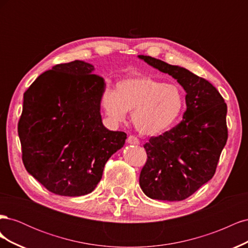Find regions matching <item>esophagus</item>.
Returning a JSON list of instances; mask_svg holds the SVG:
<instances>
[{
  "mask_svg": "<svg viewBox=\"0 0 248 248\" xmlns=\"http://www.w3.org/2000/svg\"><path fill=\"white\" fill-rule=\"evenodd\" d=\"M127 142H128V144H131V145H139L140 140L134 136H129L128 138H127Z\"/></svg>",
  "mask_w": 248,
  "mask_h": 248,
  "instance_id": "obj_1",
  "label": "esophagus"
}]
</instances>
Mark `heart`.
<instances>
[{"label": "heart", "mask_w": 248, "mask_h": 248, "mask_svg": "<svg viewBox=\"0 0 248 248\" xmlns=\"http://www.w3.org/2000/svg\"><path fill=\"white\" fill-rule=\"evenodd\" d=\"M101 101L106 114L115 122H122L127 110L132 111L134 127L146 136L170 129L185 106L181 88L148 76L122 78L117 82L116 91L104 90Z\"/></svg>", "instance_id": "obj_1"}]
</instances>
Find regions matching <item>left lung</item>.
<instances>
[{"instance_id":"left-lung-1","label":"left lung","mask_w":248,"mask_h":248,"mask_svg":"<svg viewBox=\"0 0 248 248\" xmlns=\"http://www.w3.org/2000/svg\"><path fill=\"white\" fill-rule=\"evenodd\" d=\"M139 58L177 79L186 92L182 121L144 145L148 158L140 186L150 199L182 201L215 174L228 140L227 104L212 84L183 67L149 56Z\"/></svg>"}]
</instances>
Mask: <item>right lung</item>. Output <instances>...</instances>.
I'll return each instance as SVG.
<instances>
[{
    "label": "right lung",
    "instance_id": "obj_1",
    "mask_svg": "<svg viewBox=\"0 0 248 248\" xmlns=\"http://www.w3.org/2000/svg\"><path fill=\"white\" fill-rule=\"evenodd\" d=\"M84 61L58 64L24 94L18 122L22 162L50 192L80 197L92 192L109 157L127 139L102 124L104 79Z\"/></svg>",
    "mask_w": 248,
    "mask_h": 248
}]
</instances>
